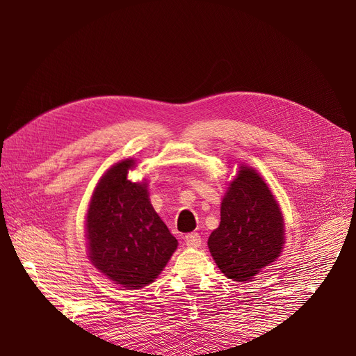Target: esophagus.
Returning <instances> with one entry per match:
<instances>
[{
  "label": "esophagus",
  "mask_w": 356,
  "mask_h": 356,
  "mask_svg": "<svg viewBox=\"0 0 356 356\" xmlns=\"http://www.w3.org/2000/svg\"><path fill=\"white\" fill-rule=\"evenodd\" d=\"M184 244L188 245L189 248H199L200 244H202V239H200V235L196 234V232H192V234H188L184 236Z\"/></svg>",
  "instance_id": "esophagus-1"
}]
</instances>
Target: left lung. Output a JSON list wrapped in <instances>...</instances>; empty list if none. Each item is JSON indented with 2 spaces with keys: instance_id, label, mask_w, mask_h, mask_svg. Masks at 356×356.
<instances>
[{
  "instance_id": "left-lung-1",
  "label": "left lung",
  "mask_w": 356,
  "mask_h": 356,
  "mask_svg": "<svg viewBox=\"0 0 356 356\" xmlns=\"http://www.w3.org/2000/svg\"><path fill=\"white\" fill-rule=\"evenodd\" d=\"M284 227L283 212L268 184L255 168L239 164L222 197L220 222L208 247L223 275L247 283L282 254Z\"/></svg>"
}]
</instances>
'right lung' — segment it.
Here are the masks:
<instances>
[{"label": "right lung", "instance_id": "obj_1", "mask_svg": "<svg viewBox=\"0 0 356 356\" xmlns=\"http://www.w3.org/2000/svg\"><path fill=\"white\" fill-rule=\"evenodd\" d=\"M136 165L125 159L102 175L85 223L90 263L127 290L153 283L179 245L149 202L147 179L127 177Z\"/></svg>", "mask_w": 356, "mask_h": 356}]
</instances>
